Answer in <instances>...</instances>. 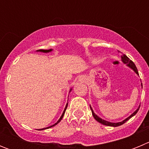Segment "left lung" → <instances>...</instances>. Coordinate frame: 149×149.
I'll return each instance as SVG.
<instances>
[{"label": "left lung", "mask_w": 149, "mask_h": 149, "mask_svg": "<svg viewBox=\"0 0 149 149\" xmlns=\"http://www.w3.org/2000/svg\"><path fill=\"white\" fill-rule=\"evenodd\" d=\"M121 59H122V63H124V64H126V65H127L129 68H131V69H132V70L136 74H139V73H138V71H137V68H136L135 64H134V63H133V62L131 61V60H130V59H129L125 54H122V56H121ZM141 86H142V88H143V84H141ZM139 107H140V106H139V107H138V108L136 109V110H135V111H134V113H133L131 114V116H128L127 118H126L125 120L122 121V122H116V123H115V122H107V121H106V120H104V119H102L101 118H100L99 116H98L95 113L94 111H93V108L91 107V106H90V109H91V110H92V113H93V117H94L95 119L97 122H100V123H101L102 125H107V126H111V127H117V126L122 125H123L124 123H125V122H127V120H129V119H131V117H133L134 116L136 115V113H137L138 110H139Z\"/></svg>", "instance_id": "1"}]
</instances>
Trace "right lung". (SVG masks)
<instances>
[{"label": "right lung", "mask_w": 149, "mask_h": 149, "mask_svg": "<svg viewBox=\"0 0 149 149\" xmlns=\"http://www.w3.org/2000/svg\"><path fill=\"white\" fill-rule=\"evenodd\" d=\"M53 51V49H49V50H43V49H40V50H37V51H38V52H42V53H49V52H51V51ZM71 91H72V89H70V92H71ZM67 107H68V103H67V104H66V105H65V109H64V111H63V114H62V116H60V119H59V120L57 121V122H56V123L54 124L53 125H51V126H49V127H45V128L40 129V131H42V130H45V129L50 128V127H54V126H55V125H57V124H58L59 122H60V121L62 120V119H63V116H64V114H65V110H66Z\"/></svg>", "instance_id": "right-lung-1"}]
</instances>
